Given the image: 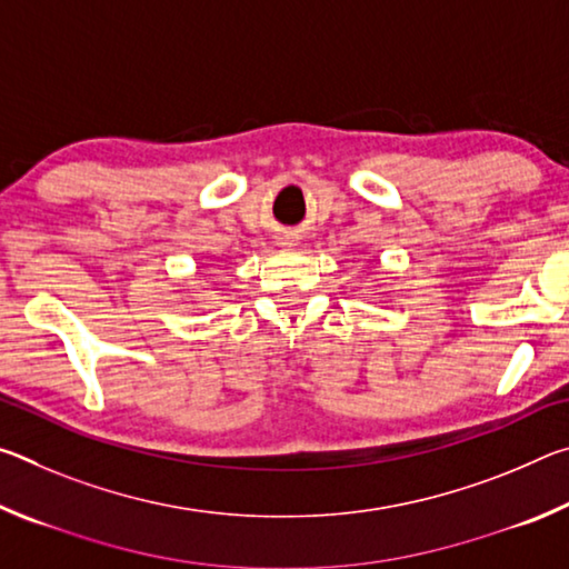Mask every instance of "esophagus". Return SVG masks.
Returning <instances> with one entry per match:
<instances>
[{
    "label": "esophagus",
    "mask_w": 569,
    "mask_h": 569,
    "mask_svg": "<svg viewBox=\"0 0 569 569\" xmlns=\"http://www.w3.org/2000/svg\"><path fill=\"white\" fill-rule=\"evenodd\" d=\"M283 246H291V243H283Z\"/></svg>",
    "instance_id": "esophagus-1"
}]
</instances>
